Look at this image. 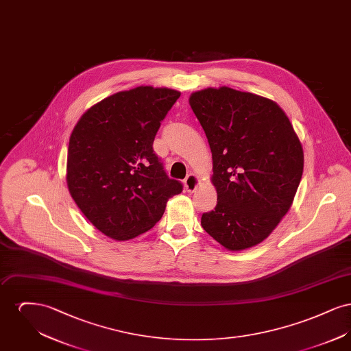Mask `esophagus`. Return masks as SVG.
<instances>
[{"label": "esophagus", "instance_id": "34e87169", "mask_svg": "<svg viewBox=\"0 0 351 351\" xmlns=\"http://www.w3.org/2000/svg\"><path fill=\"white\" fill-rule=\"evenodd\" d=\"M199 184H200V179L195 173H189L186 176V179L184 180V186H185L186 192H195L196 188L199 186Z\"/></svg>", "mask_w": 351, "mask_h": 351}]
</instances>
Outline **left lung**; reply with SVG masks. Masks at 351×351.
I'll use <instances>...</instances> for the list:
<instances>
[{
  "mask_svg": "<svg viewBox=\"0 0 351 351\" xmlns=\"http://www.w3.org/2000/svg\"><path fill=\"white\" fill-rule=\"evenodd\" d=\"M189 105L209 142L215 210L201 226L230 251L265 241L289 210L300 184L304 152L283 109L229 86L193 92Z\"/></svg>",
  "mask_w": 351,
  "mask_h": 351,
  "instance_id": "obj_1",
  "label": "left lung"
}]
</instances>
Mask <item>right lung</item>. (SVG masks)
I'll return each mask as SVG.
<instances>
[{"label": "right lung", "mask_w": 351, "mask_h": 351, "mask_svg": "<svg viewBox=\"0 0 351 351\" xmlns=\"http://www.w3.org/2000/svg\"><path fill=\"white\" fill-rule=\"evenodd\" d=\"M180 97L169 88L136 86L89 108L69 136L67 185L101 233L128 241L162 218L183 185L169 179L152 143Z\"/></svg>", "instance_id": "add662e5"}]
</instances>
